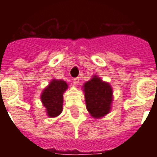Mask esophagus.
<instances>
[{
    "instance_id": "obj_1",
    "label": "esophagus",
    "mask_w": 157,
    "mask_h": 157,
    "mask_svg": "<svg viewBox=\"0 0 157 157\" xmlns=\"http://www.w3.org/2000/svg\"><path fill=\"white\" fill-rule=\"evenodd\" d=\"M73 81L75 82V84H78L79 82H80V77H75V78L73 79Z\"/></svg>"
}]
</instances>
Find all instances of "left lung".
<instances>
[{
    "label": "left lung",
    "mask_w": 157,
    "mask_h": 157,
    "mask_svg": "<svg viewBox=\"0 0 157 157\" xmlns=\"http://www.w3.org/2000/svg\"><path fill=\"white\" fill-rule=\"evenodd\" d=\"M86 109L91 116L100 118L111 110L113 102V89L108 82L98 75H93L83 86Z\"/></svg>",
    "instance_id": "8db88e82"
}]
</instances>
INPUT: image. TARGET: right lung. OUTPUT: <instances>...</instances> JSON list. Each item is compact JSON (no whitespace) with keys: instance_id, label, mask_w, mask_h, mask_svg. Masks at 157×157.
Returning a JSON list of instances; mask_svg holds the SVG:
<instances>
[{"instance_id":"obj_1","label":"right lung","mask_w":157,"mask_h":157,"mask_svg":"<svg viewBox=\"0 0 157 157\" xmlns=\"http://www.w3.org/2000/svg\"><path fill=\"white\" fill-rule=\"evenodd\" d=\"M68 88L65 81L53 79L42 92L41 102L49 118L57 117L63 110V94Z\"/></svg>"}]
</instances>
